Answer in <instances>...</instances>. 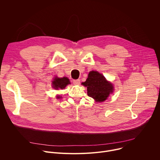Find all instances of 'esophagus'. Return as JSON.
Listing matches in <instances>:
<instances>
[{
    "label": "esophagus",
    "instance_id": "esophagus-1",
    "mask_svg": "<svg viewBox=\"0 0 160 160\" xmlns=\"http://www.w3.org/2000/svg\"><path fill=\"white\" fill-rule=\"evenodd\" d=\"M73 83L75 85H79L80 83V80L79 79L73 80Z\"/></svg>",
    "mask_w": 160,
    "mask_h": 160
}]
</instances>
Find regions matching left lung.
<instances>
[{
    "mask_svg": "<svg viewBox=\"0 0 160 160\" xmlns=\"http://www.w3.org/2000/svg\"><path fill=\"white\" fill-rule=\"evenodd\" d=\"M82 84L87 87V95L97 102L104 101L113 92L112 85L98 72H90L86 81Z\"/></svg>",
    "mask_w": 160,
    "mask_h": 160,
    "instance_id": "1",
    "label": "left lung"
}]
</instances>
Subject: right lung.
<instances>
[{
  "mask_svg": "<svg viewBox=\"0 0 160 160\" xmlns=\"http://www.w3.org/2000/svg\"><path fill=\"white\" fill-rule=\"evenodd\" d=\"M70 83L69 79L66 77H63V78H56L53 81H52V85L53 87L56 89L61 88L63 89L66 87V86ZM57 98H61L59 96H57Z\"/></svg>",
  "mask_w": 160,
  "mask_h": 160,
  "instance_id": "1",
  "label": "right lung"
}]
</instances>
